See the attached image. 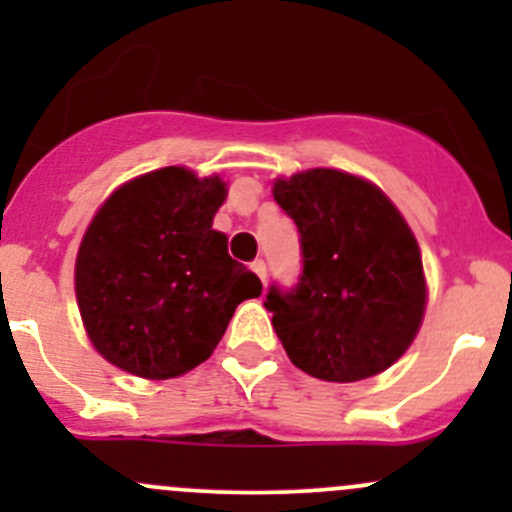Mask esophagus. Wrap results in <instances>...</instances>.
Listing matches in <instances>:
<instances>
[{"mask_svg": "<svg viewBox=\"0 0 512 512\" xmlns=\"http://www.w3.org/2000/svg\"><path fill=\"white\" fill-rule=\"evenodd\" d=\"M250 270L255 272V275L260 277L262 282H265V277H267V265H265V260H255V262H252V265H250Z\"/></svg>", "mask_w": 512, "mask_h": 512, "instance_id": "esophagus-1", "label": "esophagus"}]
</instances>
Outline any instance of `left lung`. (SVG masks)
Segmentation results:
<instances>
[{
    "mask_svg": "<svg viewBox=\"0 0 512 512\" xmlns=\"http://www.w3.org/2000/svg\"><path fill=\"white\" fill-rule=\"evenodd\" d=\"M277 205L302 245L297 287L265 307L297 369L322 381L369 379L411 347L426 309L421 250L374 183L332 168L277 178Z\"/></svg>",
    "mask_w": 512,
    "mask_h": 512,
    "instance_id": "left-lung-1",
    "label": "left lung"
}]
</instances>
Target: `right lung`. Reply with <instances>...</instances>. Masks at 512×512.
<instances>
[{"instance_id": "right-lung-1", "label": "right lung", "mask_w": 512, "mask_h": 512, "mask_svg": "<svg viewBox=\"0 0 512 512\" xmlns=\"http://www.w3.org/2000/svg\"><path fill=\"white\" fill-rule=\"evenodd\" d=\"M227 188L170 165L128 180L98 208L76 255V299L96 352L143 379L203 364L235 307L262 282L213 230Z\"/></svg>"}]
</instances>
